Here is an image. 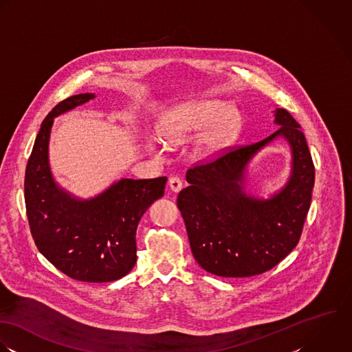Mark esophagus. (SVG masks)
Instances as JSON below:
<instances>
[{
  "label": "esophagus",
  "instance_id": "esophagus-1",
  "mask_svg": "<svg viewBox=\"0 0 352 352\" xmlns=\"http://www.w3.org/2000/svg\"><path fill=\"white\" fill-rule=\"evenodd\" d=\"M168 186L173 192L178 193L182 189V181L178 177H171L170 181H168Z\"/></svg>",
  "mask_w": 352,
  "mask_h": 352
}]
</instances>
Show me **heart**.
<instances>
[{"mask_svg": "<svg viewBox=\"0 0 352 352\" xmlns=\"http://www.w3.org/2000/svg\"><path fill=\"white\" fill-rule=\"evenodd\" d=\"M242 116L236 106L226 100L210 99L182 104L171 110L160 125L164 140L171 145H179L203 136L199 151L204 156H211L223 149L234 138L241 126Z\"/></svg>", "mask_w": 352, "mask_h": 352, "instance_id": "b5f03b06", "label": "heart"}]
</instances>
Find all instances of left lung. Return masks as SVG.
Here are the masks:
<instances>
[{"mask_svg": "<svg viewBox=\"0 0 352 352\" xmlns=\"http://www.w3.org/2000/svg\"><path fill=\"white\" fill-rule=\"evenodd\" d=\"M275 133L232 149L207 164L189 168L190 184L178 195L190 249L199 265L223 278H249L278 265L298 245L314 186V164L299 124L276 109ZM284 138L292 151V173L268 199L244 190L250 160Z\"/></svg>", "mask_w": 352, "mask_h": 352, "instance_id": "left-lung-1", "label": "left lung"}]
</instances>
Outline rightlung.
<instances>
[{
	"instance_id": "1",
	"label": "right lung",
	"mask_w": 352,
	"mask_h": 352,
	"mask_svg": "<svg viewBox=\"0 0 352 352\" xmlns=\"http://www.w3.org/2000/svg\"><path fill=\"white\" fill-rule=\"evenodd\" d=\"M94 98L95 94L71 96L43 120L25 168L24 199L38 250L74 280L106 283L124 278L135 267L139 221L163 197L167 178H122L85 200L56 182L49 162L54 118Z\"/></svg>"
}]
</instances>
